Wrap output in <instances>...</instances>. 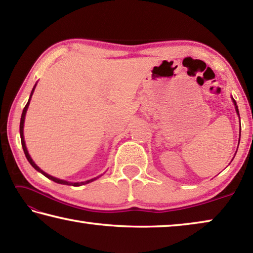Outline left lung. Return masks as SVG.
<instances>
[{"mask_svg":"<svg viewBox=\"0 0 253 253\" xmlns=\"http://www.w3.org/2000/svg\"><path fill=\"white\" fill-rule=\"evenodd\" d=\"M232 100H233V104H234V106H235V111H237V114H238V116H239V109H238V106H237V102H235V100L233 99L232 98Z\"/></svg>","mask_w":253,"mask_h":253,"instance_id":"obj_1","label":"left lung"}]
</instances>
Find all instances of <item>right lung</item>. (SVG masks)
<instances>
[{
	"mask_svg": "<svg viewBox=\"0 0 253 253\" xmlns=\"http://www.w3.org/2000/svg\"><path fill=\"white\" fill-rule=\"evenodd\" d=\"M36 85H37V84H34V87H33L32 91H31V95H30V98H29V101H28V104L25 105L24 109H23V111H22V116H21V122H20V136H21V144H22V148H23V152H24V154H25V157H27V160L29 161L30 164H31V165L33 166V168L38 170V172H40L41 174H43L45 177H48L49 179H51V181H53V182H55V183H59V184H65V185L80 186V185H84V184H88V183H90V182H92V181H95L96 178H92V179H89V181H84V182H80V183H71V182L65 181V179H60V178H57V177H53V176H51V175H49V174H46L45 172H43V170H42V169L39 168V166H38V165L36 164V163H34V162L32 161V158L30 157L29 153H28V149H27V146H25V142H24V136H23V127H24V119H25V114H27V110H28V107H29V104H30V100H31V97H32V95H33V91H34V89H36Z\"/></svg>",
	"mask_w": 253,
	"mask_h": 253,
	"instance_id": "add662e5",
	"label": "right lung"
}]
</instances>
